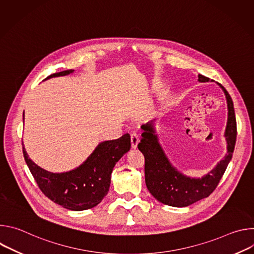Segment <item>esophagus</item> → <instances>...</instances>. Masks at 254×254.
Segmentation results:
<instances>
[{"mask_svg": "<svg viewBox=\"0 0 254 254\" xmlns=\"http://www.w3.org/2000/svg\"><path fill=\"white\" fill-rule=\"evenodd\" d=\"M130 142H131V149H136L137 143L139 142V138L135 132H132L130 134Z\"/></svg>", "mask_w": 254, "mask_h": 254, "instance_id": "1", "label": "esophagus"}]
</instances>
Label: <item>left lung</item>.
<instances>
[{
    "label": "left lung",
    "mask_w": 254,
    "mask_h": 254,
    "mask_svg": "<svg viewBox=\"0 0 254 254\" xmlns=\"http://www.w3.org/2000/svg\"><path fill=\"white\" fill-rule=\"evenodd\" d=\"M200 82L212 81L199 74ZM223 90L228 108V119L224 132L227 154L215 168L201 178H192L180 172L172 165L159 140L154 122L143 125L138 150L144 157V179L150 193L161 203L173 207H187L201 199L207 198L218 185L229 162L232 159L236 141V119L233 101L227 90Z\"/></svg>",
    "instance_id": "1"
}]
</instances>
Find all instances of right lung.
<instances>
[{"label": "right lung", "mask_w": 254, "mask_h": 254, "mask_svg": "<svg viewBox=\"0 0 254 254\" xmlns=\"http://www.w3.org/2000/svg\"><path fill=\"white\" fill-rule=\"evenodd\" d=\"M64 70L49 75L45 80L73 73ZM24 118V114H23ZM130 149V136L124 134L118 139L104 140L77 168L63 173L49 172L35 164L28 156L24 143L26 164L40 190L54 203L72 211H82L98 205L111 186L116 164Z\"/></svg>", "instance_id": "right-lung-1"}]
</instances>
